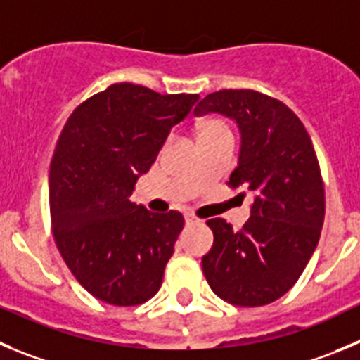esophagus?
<instances>
[{"instance_id": "1", "label": "esophagus", "mask_w": 360, "mask_h": 360, "mask_svg": "<svg viewBox=\"0 0 360 360\" xmlns=\"http://www.w3.org/2000/svg\"><path fill=\"white\" fill-rule=\"evenodd\" d=\"M184 220H186L188 226H193V224H199V221H200L199 218H197L193 213H186V214H184Z\"/></svg>"}]
</instances>
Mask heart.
<instances>
[{"mask_svg": "<svg viewBox=\"0 0 360 360\" xmlns=\"http://www.w3.org/2000/svg\"><path fill=\"white\" fill-rule=\"evenodd\" d=\"M220 133H231L229 126L220 119H211L199 127V139H206V136H213V134Z\"/></svg>", "mask_w": 360, "mask_h": 360, "instance_id": "obj_1", "label": "heart"}]
</instances>
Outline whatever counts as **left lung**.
<instances>
[{"label": "left lung", "mask_w": 360, "mask_h": 360, "mask_svg": "<svg viewBox=\"0 0 360 360\" xmlns=\"http://www.w3.org/2000/svg\"><path fill=\"white\" fill-rule=\"evenodd\" d=\"M193 113L236 120L241 149L227 184L254 197L240 231L224 218L206 221L214 236L202 257L207 284L233 305L271 304L295 286L323 226L325 188L311 136L293 110L256 90L207 94Z\"/></svg>", "instance_id": "1"}]
</instances>
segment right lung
Listing matches in <instances>:
<instances>
[{
    "label": "right lung",
    "mask_w": 360,
    "mask_h": 360,
    "mask_svg": "<svg viewBox=\"0 0 360 360\" xmlns=\"http://www.w3.org/2000/svg\"><path fill=\"white\" fill-rule=\"evenodd\" d=\"M197 101L199 94L115 83L83 101L63 126L49 170L53 236L97 300L131 307L161 288L184 218L153 213L129 195Z\"/></svg>",
    "instance_id": "1"
}]
</instances>
